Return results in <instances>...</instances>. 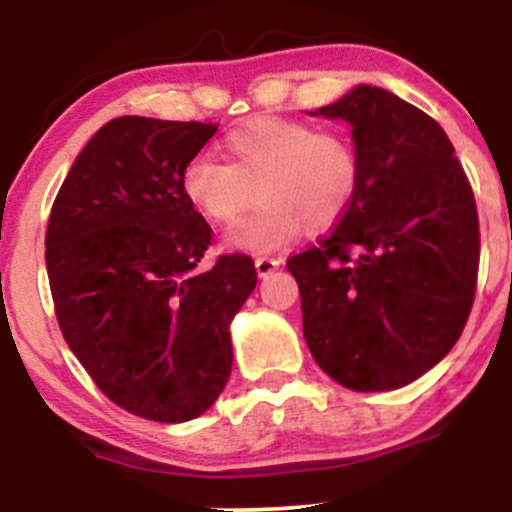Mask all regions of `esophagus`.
Here are the masks:
<instances>
[{
  "label": "esophagus",
  "instance_id": "1",
  "mask_svg": "<svg viewBox=\"0 0 512 512\" xmlns=\"http://www.w3.org/2000/svg\"><path fill=\"white\" fill-rule=\"evenodd\" d=\"M281 267V260H274V257H257L255 260V269H257V274L262 276H269L274 272V269H279Z\"/></svg>",
  "mask_w": 512,
  "mask_h": 512
}]
</instances>
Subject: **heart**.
I'll use <instances>...</instances> for the list:
<instances>
[{
  "label": "heart",
  "mask_w": 512,
  "mask_h": 512,
  "mask_svg": "<svg viewBox=\"0 0 512 512\" xmlns=\"http://www.w3.org/2000/svg\"><path fill=\"white\" fill-rule=\"evenodd\" d=\"M226 163L197 156L182 168L190 207L214 226H228L260 197L248 219L231 228V250L269 252L308 231H325L354 202L361 163L344 134L317 132L298 120L264 117L228 134Z\"/></svg>",
  "instance_id": "heart-1"
}]
</instances>
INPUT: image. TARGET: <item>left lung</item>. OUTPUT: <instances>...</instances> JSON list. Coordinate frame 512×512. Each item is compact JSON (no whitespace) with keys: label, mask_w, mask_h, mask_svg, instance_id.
Segmentation results:
<instances>
[{"label":"left lung","mask_w":512,"mask_h":512,"mask_svg":"<svg viewBox=\"0 0 512 512\" xmlns=\"http://www.w3.org/2000/svg\"><path fill=\"white\" fill-rule=\"evenodd\" d=\"M310 115L349 122L361 180L330 236L286 262L305 344L339 385L397 390L448 356L472 310V187L443 127L385 88L354 86Z\"/></svg>","instance_id":"obj_1"}]
</instances>
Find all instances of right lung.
<instances>
[{"label": "right lung", "mask_w": 512, "mask_h": 512, "mask_svg": "<svg viewBox=\"0 0 512 512\" xmlns=\"http://www.w3.org/2000/svg\"><path fill=\"white\" fill-rule=\"evenodd\" d=\"M214 132L110 120L69 168L45 236L69 349L105 397L161 424L197 419L219 399L233 368L231 322L257 286L248 255L197 267L211 228L180 178Z\"/></svg>", "instance_id": "add662e5"}]
</instances>
